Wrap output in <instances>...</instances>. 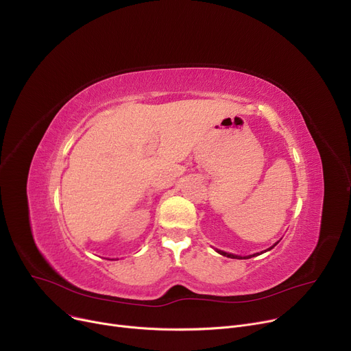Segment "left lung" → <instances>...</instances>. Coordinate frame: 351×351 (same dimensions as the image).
<instances>
[{
    "instance_id": "8db88e82",
    "label": "left lung",
    "mask_w": 351,
    "mask_h": 351,
    "mask_svg": "<svg viewBox=\"0 0 351 351\" xmlns=\"http://www.w3.org/2000/svg\"><path fill=\"white\" fill-rule=\"evenodd\" d=\"M276 245H278V243H274V245H273L270 249H273ZM270 249H267V250H270ZM216 252H217V253H220V254H222V256L230 257V259H250V257H253V256H257V254H259V253H254V254H250V256H237V254L226 253V252H223V250H217V249H216Z\"/></svg>"
}]
</instances>
